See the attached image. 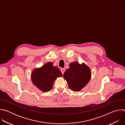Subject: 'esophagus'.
<instances>
[{"label": "esophagus", "mask_w": 125, "mask_h": 125, "mask_svg": "<svg viewBox=\"0 0 125 125\" xmlns=\"http://www.w3.org/2000/svg\"><path fill=\"white\" fill-rule=\"evenodd\" d=\"M60 70H61V72H62V74H63L64 73V72H65V69H64V68H61Z\"/></svg>", "instance_id": "esophagus-1"}]
</instances>
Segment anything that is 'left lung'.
I'll return each mask as SVG.
<instances>
[{
  "mask_svg": "<svg viewBox=\"0 0 125 125\" xmlns=\"http://www.w3.org/2000/svg\"><path fill=\"white\" fill-rule=\"evenodd\" d=\"M69 88L74 92L81 91L89 82L91 78L90 68L84 63L72 62L63 75Z\"/></svg>",
  "mask_w": 125,
  "mask_h": 125,
  "instance_id": "obj_1",
  "label": "left lung"
}]
</instances>
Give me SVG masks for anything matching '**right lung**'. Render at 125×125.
<instances>
[{"label":"right lung","instance_id":"1","mask_svg":"<svg viewBox=\"0 0 125 125\" xmlns=\"http://www.w3.org/2000/svg\"><path fill=\"white\" fill-rule=\"evenodd\" d=\"M62 76L60 70L53 66L52 62H47L42 67L34 69L31 74L32 83L43 92L50 91L55 80Z\"/></svg>","mask_w":125,"mask_h":125}]
</instances>
